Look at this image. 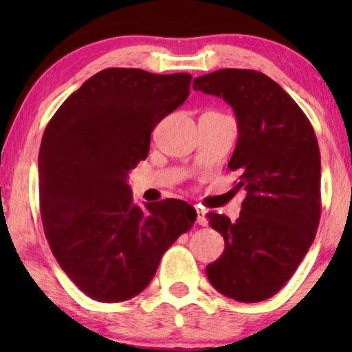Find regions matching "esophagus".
Masks as SVG:
<instances>
[{
  "instance_id": "esophagus-1",
  "label": "esophagus",
  "mask_w": 352,
  "mask_h": 352,
  "mask_svg": "<svg viewBox=\"0 0 352 352\" xmlns=\"http://www.w3.org/2000/svg\"><path fill=\"white\" fill-rule=\"evenodd\" d=\"M197 223L200 226H206L208 224V219H206V211L201 208H197Z\"/></svg>"
}]
</instances>
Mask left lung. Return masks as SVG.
<instances>
[{
    "instance_id": "left-lung-1",
    "label": "left lung",
    "mask_w": 352,
    "mask_h": 352,
    "mask_svg": "<svg viewBox=\"0 0 352 352\" xmlns=\"http://www.w3.org/2000/svg\"><path fill=\"white\" fill-rule=\"evenodd\" d=\"M194 89L223 98L237 117L230 171L247 197L235 221L208 213L224 252L206 276L224 296L258 302L276 295L314 242L320 219V152L295 100L261 72L223 69L194 80Z\"/></svg>"
}]
</instances>
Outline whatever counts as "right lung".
Instances as JSON below:
<instances>
[{"mask_svg":"<svg viewBox=\"0 0 352 352\" xmlns=\"http://www.w3.org/2000/svg\"><path fill=\"white\" fill-rule=\"evenodd\" d=\"M189 74L105 69L64 100L41 139V221L51 252L89 298L120 302L155 276L197 211L170 199L138 206L128 173L146 160L153 128L189 96Z\"/></svg>","mask_w":352,"mask_h":352,"instance_id":"obj_1","label":"right lung"}]
</instances>
